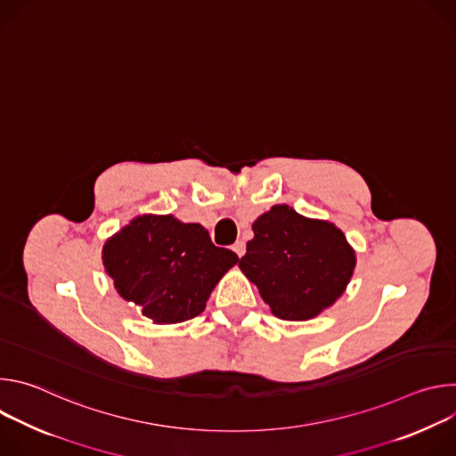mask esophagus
<instances>
[{
	"mask_svg": "<svg viewBox=\"0 0 456 456\" xmlns=\"http://www.w3.org/2000/svg\"><path fill=\"white\" fill-rule=\"evenodd\" d=\"M232 250L236 252L238 257H241V256L245 254V241H236V243L232 245Z\"/></svg>",
	"mask_w": 456,
	"mask_h": 456,
	"instance_id": "34e87169",
	"label": "esophagus"
}]
</instances>
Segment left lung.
Here are the masks:
<instances>
[{"mask_svg":"<svg viewBox=\"0 0 456 456\" xmlns=\"http://www.w3.org/2000/svg\"><path fill=\"white\" fill-rule=\"evenodd\" d=\"M252 231L238 267L276 317L312 319L346 290L357 257L332 222L306 218L280 204L257 216Z\"/></svg>","mask_w":456,"mask_h":456,"instance_id":"1","label":"left lung"}]
</instances>
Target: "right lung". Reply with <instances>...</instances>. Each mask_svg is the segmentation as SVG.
<instances>
[{
    "mask_svg": "<svg viewBox=\"0 0 456 456\" xmlns=\"http://www.w3.org/2000/svg\"><path fill=\"white\" fill-rule=\"evenodd\" d=\"M102 264L118 296L155 324L197 317L238 256L206 227L173 215H139L110 236Z\"/></svg>",
    "mask_w": 456,
    "mask_h": 456,
    "instance_id": "add662e5",
    "label": "right lung"
}]
</instances>
